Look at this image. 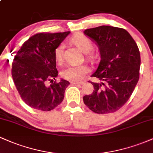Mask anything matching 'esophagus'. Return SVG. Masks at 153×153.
Returning a JSON list of instances; mask_svg holds the SVG:
<instances>
[{
    "label": "esophagus",
    "mask_w": 153,
    "mask_h": 153,
    "mask_svg": "<svg viewBox=\"0 0 153 153\" xmlns=\"http://www.w3.org/2000/svg\"><path fill=\"white\" fill-rule=\"evenodd\" d=\"M84 83V82H71V84L73 85H82Z\"/></svg>",
    "instance_id": "esophagus-1"
}]
</instances>
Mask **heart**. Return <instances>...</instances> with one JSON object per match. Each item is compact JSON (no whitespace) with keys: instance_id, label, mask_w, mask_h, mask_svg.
<instances>
[{"instance_id":"b5f03b06","label":"heart","mask_w":153,"mask_h":153,"mask_svg":"<svg viewBox=\"0 0 153 153\" xmlns=\"http://www.w3.org/2000/svg\"><path fill=\"white\" fill-rule=\"evenodd\" d=\"M72 42L83 53H86L88 58L93 57V54L91 52L93 45L90 39L83 35L75 36L72 39ZM64 52V45L60 44L56 47L54 50V57L58 63H61L63 59ZM89 68L85 65H70L66 67L61 72V76L65 80L72 82H78L83 79L85 75L88 73Z\"/></svg>"}]
</instances>
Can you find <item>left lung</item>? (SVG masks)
<instances>
[{
    "label": "left lung",
    "instance_id": "left-lung-1",
    "mask_svg": "<svg viewBox=\"0 0 153 153\" xmlns=\"http://www.w3.org/2000/svg\"><path fill=\"white\" fill-rule=\"evenodd\" d=\"M84 34L99 47L101 60L91 76L94 92L83 96V102L97 114L117 111L130 98L140 77V54L129 32L122 28L101 26L85 29Z\"/></svg>",
    "mask_w": 153,
    "mask_h": 153
}]
</instances>
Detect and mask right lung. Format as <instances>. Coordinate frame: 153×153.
Instances as JSON below:
<instances>
[{
	"label": "right lung",
	"mask_w": 153,
	"mask_h": 153,
	"mask_svg": "<svg viewBox=\"0 0 153 153\" xmlns=\"http://www.w3.org/2000/svg\"><path fill=\"white\" fill-rule=\"evenodd\" d=\"M39 33L25 42L16 54L12 64V77L23 101L37 110L51 111L60 104L70 82L61 79L56 68L54 50L70 34ZM47 81L52 83L47 87Z\"/></svg>",
	"instance_id": "add662e5"
}]
</instances>
